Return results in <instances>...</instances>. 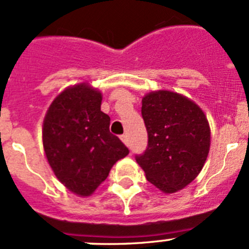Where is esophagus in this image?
<instances>
[{"instance_id":"1","label":"esophagus","mask_w":249,"mask_h":249,"mask_svg":"<svg viewBox=\"0 0 249 249\" xmlns=\"http://www.w3.org/2000/svg\"><path fill=\"white\" fill-rule=\"evenodd\" d=\"M120 140H122L123 142L125 143V144H127V143H129V140H127V135H122V136H120Z\"/></svg>"}]
</instances>
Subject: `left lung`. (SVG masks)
Returning a JSON list of instances; mask_svg holds the SVG:
<instances>
[{
    "instance_id": "1",
    "label": "left lung",
    "mask_w": 249,
    "mask_h": 249,
    "mask_svg": "<svg viewBox=\"0 0 249 249\" xmlns=\"http://www.w3.org/2000/svg\"><path fill=\"white\" fill-rule=\"evenodd\" d=\"M148 147L136 155L148 182L165 194L187 187L202 170L211 131L202 109L177 92L159 90L142 99Z\"/></svg>"
}]
</instances>
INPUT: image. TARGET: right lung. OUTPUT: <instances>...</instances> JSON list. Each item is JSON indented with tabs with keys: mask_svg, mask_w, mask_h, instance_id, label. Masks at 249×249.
Segmentation results:
<instances>
[{
	"mask_svg": "<svg viewBox=\"0 0 249 249\" xmlns=\"http://www.w3.org/2000/svg\"><path fill=\"white\" fill-rule=\"evenodd\" d=\"M102 95L85 83L65 89L43 122V147L57 179L74 194L89 196L129 149L110 134Z\"/></svg>",
	"mask_w": 249,
	"mask_h": 249,
	"instance_id": "obj_1",
	"label": "right lung"
}]
</instances>
